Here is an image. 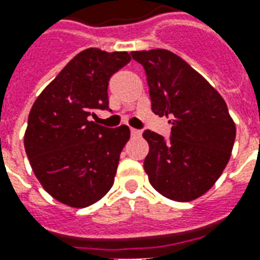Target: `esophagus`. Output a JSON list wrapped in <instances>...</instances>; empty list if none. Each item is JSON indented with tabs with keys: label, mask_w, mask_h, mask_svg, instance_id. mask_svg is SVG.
<instances>
[{
	"label": "esophagus",
	"mask_w": 260,
	"mask_h": 260,
	"mask_svg": "<svg viewBox=\"0 0 260 260\" xmlns=\"http://www.w3.org/2000/svg\"><path fill=\"white\" fill-rule=\"evenodd\" d=\"M131 135L134 136V138H138V136H141V131L135 129V128H132L131 129Z\"/></svg>",
	"instance_id": "34e87169"
}]
</instances>
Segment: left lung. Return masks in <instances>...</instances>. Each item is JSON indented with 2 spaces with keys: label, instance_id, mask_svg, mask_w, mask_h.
Wrapping results in <instances>:
<instances>
[{
  "label": "left lung",
  "instance_id": "obj_1",
  "mask_svg": "<svg viewBox=\"0 0 260 260\" xmlns=\"http://www.w3.org/2000/svg\"><path fill=\"white\" fill-rule=\"evenodd\" d=\"M146 72L152 111L173 125L170 141L145 131V171L166 198L191 202L223 174L235 141V122L221 94L191 65L169 50L132 51Z\"/></svg>",
  "mask_w": 260,
  "mask_h": 260
}]
</instances>
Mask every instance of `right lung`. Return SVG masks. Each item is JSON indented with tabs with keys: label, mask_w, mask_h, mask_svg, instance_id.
<instances>
[{
	"label": "right lung",
	"mask_w": 260,
	"mask_h": 260,
	"mask_svg": "<svg viewBox=\"0 0 260 260\" xmlns=\"http://www.w3.org/2000/svg\"><path fill=\"white\" fill-rule=\"evenodd\" d=\"M129 61L126 51L83 50L31 107L23 141L29 163L43 188L67 206H90L113 186L129 128L108 129L89 117L108 110V80Z\"/></svg>",
	"instance_id": "1"
}]
</instances>
